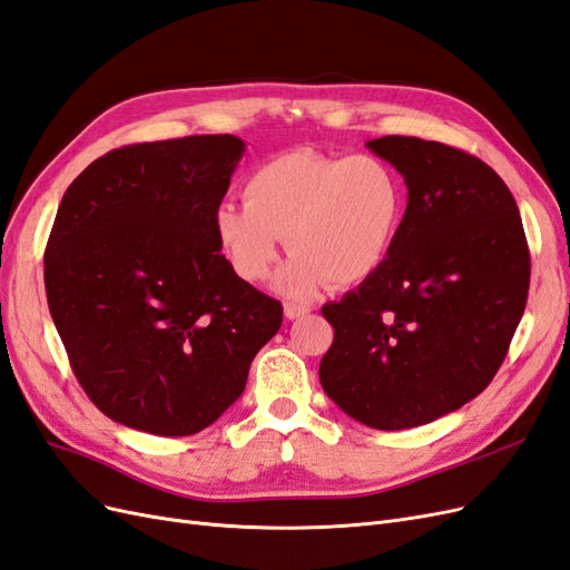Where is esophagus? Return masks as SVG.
<instances>
[{"instance_id":"obj_1","label":"esophagus","mask_w":570,"mask_h":570,"mask_svg":"<svg viewBox=\"0 0 570 570\" xmlns=\"http://www.w3.org/2000/svg\"><path fill=\"white\" fill-rule=\"evenodd\" d=\"M308 314H312V308H308V306H302V304H285V316H287L289 321L304 318V316H308Z\"/></svg>"}]
</instances>
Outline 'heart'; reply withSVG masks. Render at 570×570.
I'll return each instance as SVG.
<instances>
[{"instance_id": "1", "label": "heart", "mask_w": 570, "mask_h": 570, "mask_svg": "<svg viewBox=\"0 0 570 570\" xmlns=\"http://www.w3.org/2000/svg\"><path fill=\"white\" fill-rule=\"evenodd\" d=\"M243 195L245 206L218 204V247L237 278L264 283L285 239L292 258L275 289L299 302L325 283L368 281L385 264L404 216L402 180L373 154L287 151L256 166Z\"/></svg>"}]
</instances>
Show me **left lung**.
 <instances>
[{"mask_svg": "<svg viewBox=\"0 0 570 570\" xmlns=\"http://www.w3.org/2000/svg\"><path fill=\"white\" fill-rule=\"evenodd\" d=\"M366 147L404 176L409 202L385 264L321 308L335 340L318 377L354 421L404 430L492 383L528 302L530 252L519 206L485 161L421 137Z\"/></svg>", "mask_w": 570, "mask_h": 570, "instance_id": "1", "label": "left lung"}]
</instances>
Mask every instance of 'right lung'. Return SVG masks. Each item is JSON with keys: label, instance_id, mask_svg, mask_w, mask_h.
Here are the masks:
<instances>
[{"label": "right lung", "instance_id": "right-lung-1", "mask_svg": "<svg viewBox=\"0 0 570 570\" xmlns=\"http://www.w3.org/2000/svg\"><path fill=\"white\" fill-rule=\"evenodd\" d=\"M245 142L235 135L114 149L68 185L45 287L95 406L161 438L212 425L247 385L283 306L230 268L214 233Z\"/></svg>", "mask_w": 570, "mask_h": 570}]
</instances>
